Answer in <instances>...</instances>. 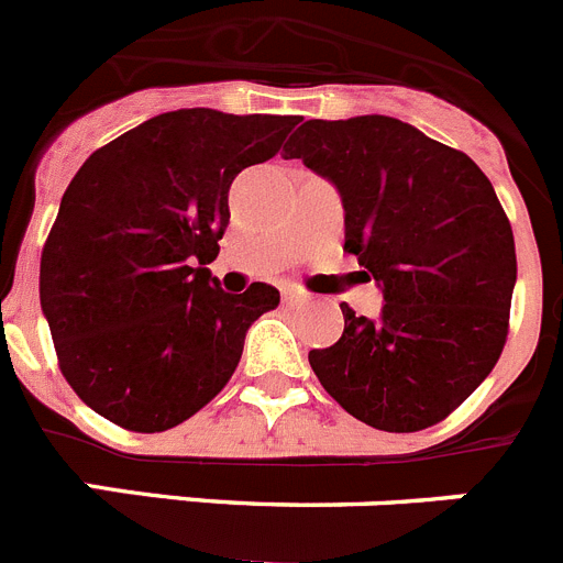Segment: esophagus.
<instances>
[{"label":"esophagus","mask_w":563,"mask_h":563,"mask_svg":"<svg viewBox=\"0 0 563 563\" xmlns=\"http://www.w3.org/2000/svg\"><path fill=\"white\" fill-rule=\"evenodd\" d=\"M302 300H306V294H300L297 288H286V291H283V302H286V306H300Z\"/></svg>","instance_id":"esophagus-1"}]
</instances>
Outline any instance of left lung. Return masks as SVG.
Segmentation results:
<instances>
[{"instance_id":"left-lung-1","label":"left lung","mask_w":563,"mask_h":563,"mask_svg":"<svg viewBox=\"0 0 563 563\" xmlns=\"http://www.w3.org/2000/svg\"><path fill=\"white\" fill-rule=\"evenodd\" d=\"M283 151L336 187L344 250L384 297L376 319L342 306L339 342L308 353L313 373L367 427H432L508 336L516 246L494 185L463 151L384 114L306 120Z\"/></svg>"}]
</instances>
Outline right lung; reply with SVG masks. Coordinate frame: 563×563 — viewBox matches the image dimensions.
Masks as SVG:
<instances>
[{"label": "right lung", "instance_id": "1", "mask_svg": "<svg viewBox=\"0 0 563 563\" xmlns=\"http://www.w3.org/2000/svg\"><path fill=\"white\" fill-rule=\"evenodd\" d=\"M297 118L165 111L80 165L42 255V311L60 373L86 407L165 432L235 373L250 325L280 302L207 269L230 224V185L280 151Z\"/></svg>", "mask_w": 563, "mask_h": 563}]
</instances>
